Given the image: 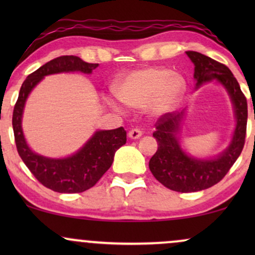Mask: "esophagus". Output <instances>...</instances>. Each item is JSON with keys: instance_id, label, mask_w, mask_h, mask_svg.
Here are the masks:
<instances>
[{"instance_id": "obj_1", "label": "esophagus", "mask_w": 255, "mask_h": 255, "mask_svg": "<svg viewBox=\"0 0 255 255\" xmlns=\"http://www.w3.org/2000/svg\"><path fill=\"white\" fill-rule=\"evenodd\" d=\"M142 135V131L139 129V128H133V129L129 130V133H128V136L130 137V139L135 140V139H139L140 136Z\"/></svg>"}]
</instances>
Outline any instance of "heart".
<instances>
[{"label": "heart", "mask_w": 255, "mask_h": 255, "mask_svg": "<svg viewBox=\"0 0 255 255\" xmlns=\"http://www.w3.org/2000/svg\"><path fill=\"white\" fill-rule=\"evenodd\" d=\"M114 92L128 107L146 104L152 115L160 116L177 107L186 92V81L182 75L165 67H145L120 79Z\"/></svg>", "instance_id": "heart-1"}]
</instances>
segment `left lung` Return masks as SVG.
I'll return each instance as SVG.
<instances>
[{
	"instance_id": "8db88e82",
	"label": "left lung",
	"mask_w": 255,
	"mask_h": 255,
	"mask_svg": "<svg viewBox=\"0 0 255 255\" xmlns=\"http://www.w3.org/2000/svg\"><path fill=\"white\" fill-rule=\"evenodd\" d=\"M194 63L197 89L205 83L216 80L227 90L235 113L236 126L229 146L215 158H195L181 147L178 131L184 118L181 113H168L156 122L158 150L152 156L148 168L154 177L166 188L175 192L189 193L207 189L223 178L236 162L245 146L247 129V99L233 73L223 63L197 51H186Z\"/></svg>"
}]
</instances>
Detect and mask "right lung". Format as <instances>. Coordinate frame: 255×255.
I'll list each match as a JSON object with an SVG mask.
<instances>
[{"label": "right lung", "mask_w": 255, "mask_h": 255, "mask_svg": "<svg viewBox=\"0 0 255 255\" xmlns=\"http://www.w3.org/2000/svg\"><path fill=\"white\" fill-rule=\"evenodd\" d=\"M98 63H87L78 56H60L43 64L27 77L20 89L13 111V130L17 153L33 176L46 188L58 193H81L95 186L110 168L115 152L127 141L124 127L97 130L80 150L66 158L40 156L30 148L22 131V113L31 91L46 75L81 72L91 74Z\"/></svg>", "instance_id": "obj_1"}]
</instances>
